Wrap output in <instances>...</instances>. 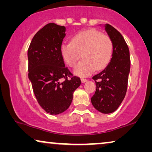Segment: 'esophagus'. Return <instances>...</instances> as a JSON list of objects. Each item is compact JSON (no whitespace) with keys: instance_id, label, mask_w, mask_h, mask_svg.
<instances>
[{"instance_id":"obj_1","label":"esophagus","mask_w":152,"mask_h":152,"mask_svg":"<svg viewBox=\"0 0 152 152\" xmlns=\"http://www.w3.org/2000/svg\"><path fill=\"white\" fill-rule=\"evenodd\" d=\"M81 81H82V83H84V82H87V80H86V79H84V78H82V79H81Z\"/></svg>"}]
</instances>
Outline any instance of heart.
<instances>
[{
    "mask_svg": "<svg viewBox=\"0 0 152 152\" xmlns=\"http://www.w3.org/2000/svg\"><path fill=\"white\" fill-rule=\"evenodd\" d=\"M112 52L109 37L95 29L81 31L72 37L71 42L63 43L60 46L62 59L70 67L75 65L82 54L83 60L72 70L80 77L88 76L95 69L104 68L111 59Z\"/></svg>",
    "mask_w": 152,
    "mask_h": 152,
    "instance_id": "b5f03b06",
    "label": "heart"
}]
</instances>
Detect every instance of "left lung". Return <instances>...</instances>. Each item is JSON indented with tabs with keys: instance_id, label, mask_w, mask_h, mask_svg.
<instances>
[{
	"instance_id": "1",
	"label": "left lung",
	"mask_w": 152,
	"mask_h": 152,
	"mask_svg": "<svg viewBox=\"0 0 152 152\" xmlns=\"http://www.w3.org/2000/svg\"><path fill=\"white\" fill-rule=\"evenodd\" d=\"M104 29L112 41L113 53L107 67L93 77L96 91L91 97V103L101 113H111L119 107L125 97L130 72V55L122 34L109 24H105Z\"/></svg>"
}]
</instances>
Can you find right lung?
Masks as SVG:
<instances>
[{"instance_id":"add662e5","label":"right lung","mask_w":152,"mask_h":152,"mask_svg":"<svg viewBox=\"0 0 152 152\" xmlns=\"http://www.w3.org/2000/svg\"><path fill=\"white\" fill-rule=\"evenodd\" d=\"M65 36L64 26L45 25L33 37L28 51V78L39 105L50 115L70 107L74 91L81 84L80 77H70L60 54Z\"/></svg>"}]
</instances>
